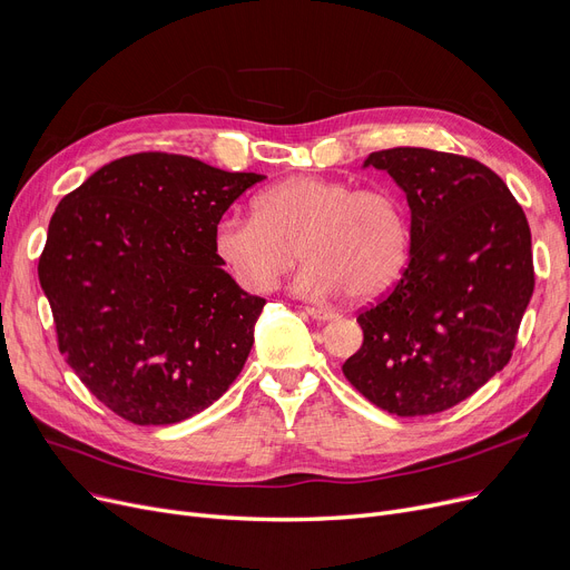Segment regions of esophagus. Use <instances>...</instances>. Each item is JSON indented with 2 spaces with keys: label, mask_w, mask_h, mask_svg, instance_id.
<instances>
[{
  "label": "esophagus",
  "mask_w": 570,
  "mask_h": 570,
  "mask_svg": "<svg viewBox=\"0 0 570 570\" xmlns=\"http://www.w3.org/2000/svg\"><path fill=\"white\" fill-rule=\"evenodd\" d=\"M307 314H309L314 321H335V318H337L335 312L321 309V307H307Z\"/></svg>",
  "instance_id": "obj_1"
}]
</instances>
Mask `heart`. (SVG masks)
I'll list each match as a JSON object with an SVG mask.
<instances>
[{"mask_svg": "<svg viewBox=\"0 0 570 570\" xmlns=\"http://www.w3.org/2000/svg\"><path fill=\"white\" fill-rule=\"evenodd\" d=\"M215 254L249 293H267L309 263L295 288L309 297L348 293L370 301L391 286L406 263L409 222L395 191L353 189L342 179L295 175L254 198V215L224 217Z\"/></svg>", "mask_w": 570, "mask_h": 570, "instance_id": "obj_1", "label": "heart"}]
</instances>
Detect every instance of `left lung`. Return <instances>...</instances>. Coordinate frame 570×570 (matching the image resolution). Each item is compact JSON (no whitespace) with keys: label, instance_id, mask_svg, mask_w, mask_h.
Listing matches in <instances>:
<instances>
[{"label":"left lung","instance_id":"1","mask_svg":"<svg viewBox=\"0 0 570 570\" xmlns=\"http://www.w3.org/2000/svg\"><path fill=\"white\" fill-rule=\"evenodd\" d=\"M411 209L409 265L357 316L363 346L344 376L379 409L430 415L501 372L533 293L531 230L503 179L481 161L425 147L372 153Z\"/></svg>","mask_w":570,"mask_h":570}]
</instances>
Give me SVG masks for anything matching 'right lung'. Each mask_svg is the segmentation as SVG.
Instances as JSON below:
<instances>
[{
  "label": "right lung",
  "instance_id": "1",
  "mask_svg": "<svg viewBox=\"0 0 570 570\" xmlns=\"http://www.w3.org/2000/svg\"><path fill=\"white\" fill-rule=\"evenodd\" d=\"M263 177L142 153L59 200L39 258L59 351L125 421H187L243 372L265 301L235 284L213 237Z\"/></svg>",
  "mask_w": 570,
  "mask_h": 570
}]
</instances>
